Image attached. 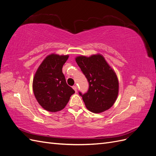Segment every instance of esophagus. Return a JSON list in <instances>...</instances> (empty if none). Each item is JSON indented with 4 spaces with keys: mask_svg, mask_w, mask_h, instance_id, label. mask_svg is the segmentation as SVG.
<instances>
[{
    "mask_svg": "<svg viewBox=\"0 0 156 156\" xmlns=\"http://www.w3.org/2000/svg\"><path fill=\"white\" fill-rule=\"evenodd\" d=\"M73 89L75 91V92H77V87L76 86H73Z\"/></svg>",
    "mask_w": 156,
    "mask_h": 156,
    "instance_id": "obj_1",
    "label": "esophagus"
}]
</instances>
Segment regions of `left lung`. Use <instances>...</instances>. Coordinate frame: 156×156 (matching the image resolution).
Instances as JSON below:
<instances>
[{"instance_id": "8db88e82", "label": "left lung", "mask_w": 156, "mask_h": 156, "mask_svg": "<svg viewBox=\"0 0 156 156\" xmlns=\"http://www.w3.org/2000/svg\"><path fill=\"white\" fill-rule=\"evenodd\" d=\"M75 61L89 83L87 93L79 92L86 107L94 113L108 110L114 105L119 94V80L115 71L101 55L79 56Z\"/></svg>"}]
</instances>
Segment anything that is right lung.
Listing matches in <instances>:
<instances>
[{"label":"right lung","mask_w":156,"mask_h":156,"mask_svg":"<svg viewBox=\"0 0 156 156\" xmlns=\"http://www.w3.org/2000/svg\"><path fill=\"white\" fill-rule=\"evenodd\" d=\"M68 57V55H48L34 75L33 92L37 102L46 111L55 112L63 109L75 93L67 84L62 69Z\"/></svg>","instance_id":"obj_1"}]
</instances>
